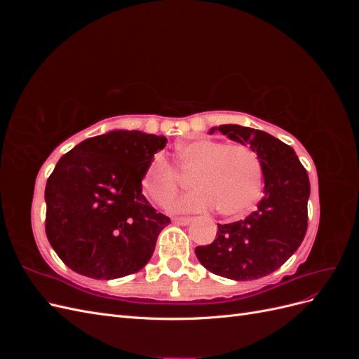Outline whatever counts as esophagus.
Segmentation results:
<instances>
[{
  "label": "esophagus",
  "instance_id": "esophagus-1",
  "mask_svg": "<svg viewBox=\"0 0 359 359\" xmlns=\"http://www.w3.org/2000/svg\"><path fill=\"white\" fill-rule=\"evenodd\" d=\"M173 223L181 224V226H187L191 223V219L190 217H175V219H173Z\"/></svg>",
  "mask_w": 359,
  "mask_h": 359
}]
</instances>
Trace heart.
<instances>
[{"instance_id":"heart-1","label":"heart","mask_w":359,"mask_h":359,"mask_svg":"<svg viewBox=\"0 0 359 359\" xmlns=\"http://www.w3.org/2000/svg\"><path fill=\"white\" fill-rule=\"evenodd\" d=\"M178 169L191 172L190 193L172 205L177 212L208 211L217 206L227 217L241 215L259 198L262 166L253 149L211 139L190 140L178 147ZM142 190L160 206H168L180 190V177L170 163L156 156L142 175Z\"/></svg>"}]
</instances>
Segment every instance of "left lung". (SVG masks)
<instances>
[{
  "instance_id": "8db88e82",
  "label": "left lung",
  "mask_w": 359,
  "mask_h": 359,
  "mask_svg": "<svg viewBox=\"0 0 359 359\" xmlns=\"http://www.w3.org/2000/svg\"><path fill=\"white\" fill-rule=\"evenodd\" d=\"M248 145L262 166L264 198L244 220L219 224L215 240L196 247L199 262L212 274L236 281L274 273L297 252L307 232L310 181L295 151L262 130L236 124L212 127Z\"/></svg>"
}]
</instances>
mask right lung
<instances>
[{"label":"right lung","mask_w":359,"mask_h":359,"mask_svg":"<svg viewBox=\"0 0 359 359\" xmlns=\"http://www.w3.org/2000/svg\"><path fill=\"white\" fill-rule=\"evenodd\" d=\"M165 136L112 130L85 139L46 182V235L74 273L112 280L142 269L170 219L142 194V175Z\"/></svg>","instance_id":"obj_1"}]
</instances>
